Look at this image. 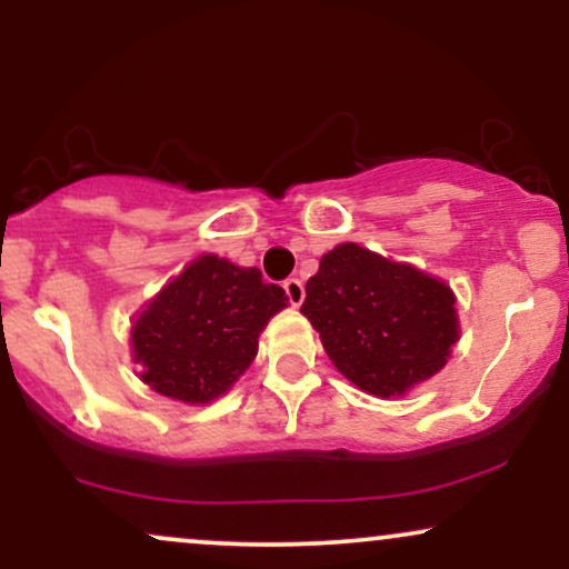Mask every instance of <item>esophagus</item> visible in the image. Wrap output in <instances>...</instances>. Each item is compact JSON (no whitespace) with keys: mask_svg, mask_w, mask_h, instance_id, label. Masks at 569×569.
I'll return each instance as SVG.
<instances>
[{"mask_svg":"<svg viewBox=\"0 0 569 569\" xmlns=\"http://www.w3.org/2000/svg\"><path fill=\"white\" fill-rule=\"evenodd\" d=\"M283 289H286V293H289V302L293 305V307H299L305 302V283L299 278H289L283 283Z\"/></svg>","mask_w":569,"mask_h":569,"instance_id":"obj_1","label":"esophagus"}]
</instances>
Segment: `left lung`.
I'll return each instance as SVG.
<instances>
[{"label": "left lung", "instance_id": "1", "mask_svg": "<svg viewBox=\"0 0 569 569\" xmlns=\"http://www.w3.org/2000/svg\"><path fill=\"white\" fill-rule=\"evenodd\" d=\"M302 316L339 375L377 398L439 375L460 337L455 291L407 262L339 243L307 280Z\"/></svg>", "mask_w": 569, "mask_h": 569}]
</instances>
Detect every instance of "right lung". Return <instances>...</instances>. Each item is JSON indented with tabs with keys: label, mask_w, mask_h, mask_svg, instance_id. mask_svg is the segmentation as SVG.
Returning <instances> with one entry per match:
<instances>
[{
	"label": "right lung",
	"mask_w": 569,
	"mask_h": 569,
	"mask_svg": "<svg viewBox=\"0 0 569 569\" xmlns=\"http://www.w3.org/2000/svg\"><path fill=\"white\" fill-rule=\"evenodd\" d=\"M289 305L257 267L202 253L143 305L130 326L141 382L173 401L202 407L224 396L251 367L259 335Z\"/></svg>",
	"instance_id": "add662e5"
}]
</instances>
